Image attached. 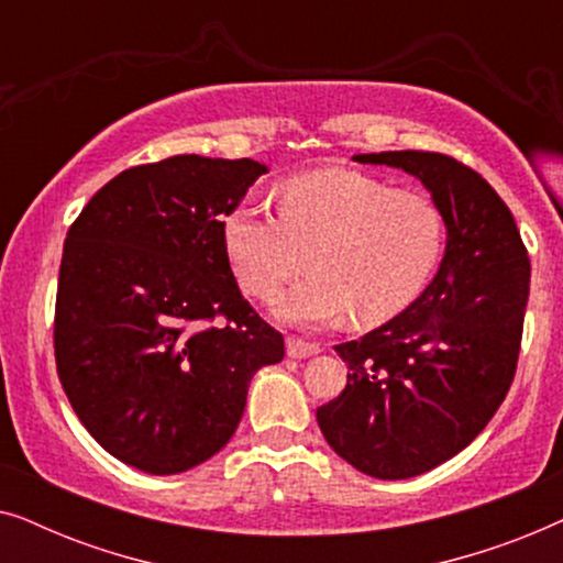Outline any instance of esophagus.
<instances>
[{
  "label": "esophagus",
  "instance_id": "1",
  "mask_svg": "<svg viewBox=\"0 0 563 563\" xmlns=\"http://www.w3.org/2000/svg\"><path fill=\"white\" fill-rule=\"evenodd\" d=\"M320 353L318 343H307L302 338H287V356L289 358H310Z\"/></svg>",
  "mask_w": 563,
  "mask_h": 563
}]
</instances>
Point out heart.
Returning a JSON list of instances; mask_svg holds the SVG:
<instances>
[{
  "label": "heart",
  "mask_w": 563,
  "mask_h": 563,
  "mask_svg": "<svg viewBox=\"0 0 563 563\" xmlns=\"http://www.w3.org/2000/svg\"><path fill=\"white\" fill-rule=\"evenodd\" d=\"M279 212L243 197L222 218V245L241 287L266 299L299 268H312L274 297L289 325L358 328L395 320L441 264L445 220L422 191L391 189L353 168H320L276 189Z\"/></svg>",
  "instance_id": "obj_1"
}]
</instances>
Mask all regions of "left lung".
<instances>
[{"mask_svg":"<svg viewBox=\"0 0 563 563\" xmlns=\"http://www.w3.org/2000/svg\"><path fill=\"white\" fill-rule=\"evenodd\" d=\"M418 176L441 207L435 279L395 320L335 345L349 384L318 407L338 456L376 479H410L464 451L503 405L518 368L530 261L487 179L428 151L353 156Z\"/></svg>","mask_w":563,"mask_h":563,"instance_id":"left-lung-1","label":"left lung"}]
</instances>
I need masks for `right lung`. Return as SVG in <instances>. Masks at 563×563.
<instances>
[{"label": "right lung", "mask_w": 563, "mask_h": 563, "mask_svg": "<svg viewBox=\"0 0 563 563\" xmlns=\"http://www.w3.org/2000/svg\"><path fill=\"white\" fill-rule=\"evenodd\" d=\"M266 166L172 156L107 181L60 258L53 349L74 412L122 464L179 474L243 418L284 338L243 299L222 218Z\"/></svg>", "instance_id": "right-lung-1"}]
</instances>
